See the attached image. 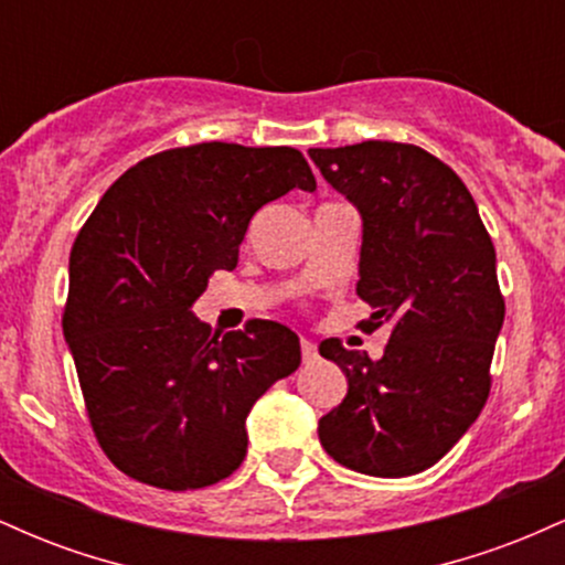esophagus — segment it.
<instances>
[{
  "label": "esophagus",
  "mask_w": 565,
  "mask_h": 565,
  "mask_svg": "<svg viewBox=\"0 0 565 565\" xmlns=\"http://www.w3.org/2000/svg\"><path fill=\"white\" fill-rule=\"evenodd\" d=\"M300 348H302V361H305V364H313V361L319 359V348H316L310 340H305V337L300 340Z\"/></svg>",
  "instance_id": "34e87169"
}]
</instances>
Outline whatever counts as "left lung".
I'll return each mask as SVG.
<instances>
[{
	"mask_svg": "<svg viewBox=\"0 0 565 565\" xmlns=\"http://www.w3.org/2000/svg\"><path fill=\"white\" fill-rule=\"evenodd\" d=\"M323 180L364 223L355 291L391 323L382 359L319 345L348 377L342 404L319 419L321 446L377 478L423 472L468 433L489 398L504 321L497 252L470 191L419 146L364 140L310 148Z\"/></svg>",
	"mask_w": 565,
	"mask_h": 565,
	"instance_id": "left-lung-1",
	"label": "left lung"
}]
</instances>
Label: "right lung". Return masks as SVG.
<instances>
[{"mask_svg": "<svg viewBox=\"0 0 565 565\" xmlns=\"http://www.w3.org/2000/svg\"><path fill=\"white\" fill-rule=\"evenodd\" d=\"M316 191L297 148L199 142L138 161L103 193L68 260L63 337L97 444L135 481L204 489L246 457V414L300 366L289 327L212 334L191 313L233 270L249 220Z\"/></svg>", "mask_w": 565, "mask_h": 565, "instance_id": "1", "label": "right lung"}]
</instances>
